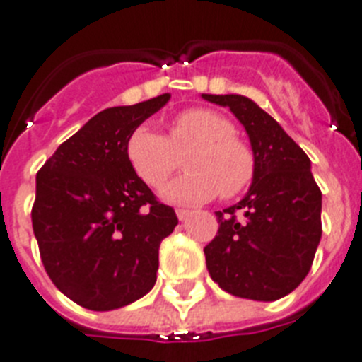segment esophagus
Returning <instances> with one entry per match:
<instances>
[{
  "label": "esophagus",
  "instance_id": "esophagus-1",
  "mask_svg": "<svg viewBox=\"0 0 362 362\" xmlns=\"http://www.w3.org/2000/svg\"><path fill=\"white\" fill-rule=\"evenodd\" d=\"M189 215H191L189 209H176V217L180 218V221H186V218L189 217Z\"/></svg>",
  "mask_w": 362,
  "mask_h": 362
}]
</instances>
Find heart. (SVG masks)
Segmentation results:
<instances>
[{"label": "heart", "mask_w": 362, "mask_h": 362, "mask_svg": "<svg viewBox=\"0 0 362 362\" xmlns=\"http://www.w3.org/2000/svg\"><path fill=\"white\" fill-rule=\"evenodd\" d=\"M186 152L187 173L162 189L163 199L175 204H199L217 193L233 199L256 175L254 153L235 136L232 121L208 108L180 112L169 124L167 138L141 124L124 145L130 167L151 187L163 186Z\"/></svg>", "instance_id": "b5f03b06"}]
</instances>
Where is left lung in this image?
<instances>
[{
	"label": "left lung",
	"mask_w": 362,
	"mask_h": 362,
	"mask_svg": "<svg viewBox=\"0 0 362 362\" xmlns=\"http://www.w3.org/2000/svg\"><path fill=\"white\" fill-rule=\"evenodd\" d=\"M202 97L233 112L256 158L245 199L215 211L217 235L204 247L209 276L239 298H284L308 276L322 238V193L311 162L278 121L248 97Z\"/></svg>",
	"instance_id": "8db88e82"
}]
</instances>
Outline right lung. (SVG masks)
I'll list each match as a JSON object with an SVG mask.
<instances>
[{"instance_id": "right-lung-1", "label": "right lung", "mask_w": 362, "mask_h": 362, "mask_svg": "<svg viewBox=\"0 0 362 362\" xmlns=\"http://www.w3.org/2000/svg\"><path fill=\"white\" fill-rule=\"evenodd\" d=\"M169 97L99 112L36 173L31 218L45 272L92 311L123 308L153 289L160 243L178 224L124 153L132 130Z\"/></svg>"}]
</instances>
